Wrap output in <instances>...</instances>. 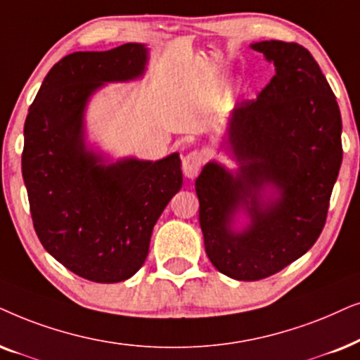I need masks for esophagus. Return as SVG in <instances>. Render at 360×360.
Instances as JSON below:
<instances>
[{
	"label": "esophagus",
	"mask_w": 360,
	"mask_h": 360,
	"mask_svg": "<svg viewBox=\"0 0 360 360\" xmlns=\"http://www.w3.org/2000/svg\"><path fill=\"white\" fill-rule=\"evenodd\" d=\"M202 165H204V155L199 151H191L183 158V171L189 179H194V177L199 174Z\"/></svg>",
	"instance_id": "1"
}]
</instances>
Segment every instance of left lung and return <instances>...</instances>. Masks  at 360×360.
<instances>
[{"label":"left lung","instance_id":"obj_1","mask_svg":"<svg viewBox=\"0 0 360 360\" xmlns=\"http://www.w3.org/2000/svg\"><path fill=\"white\" fill-rule=\"evenodd\" d=\"M276 74L229 120L227 148L238 171L210 161L195 179L199 224L209 260L233 280L271 276L304 255L323 232L342 162V120L336 95L308 49L296 42L252 44ZM265 184L281 193L264 202ZM243 208L251 224L233 233Z\"/></svg>","mask_w":360,"mask_h":360}]
</instances>
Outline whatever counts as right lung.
<instances>
[{
  "label": "right lung",
  "instance_id": "right-lung-1",
  "mask_svg": "<svg viewBox=\"0 0 360 360\" xmlns=\"http://www.w3.org/2000/svg\"><path fill=\"white\" fill-rule=\"evenodd\" d=\"M146 59L136 42L65 56L46 75L24 123L21 166L37 237L67 270L95 283H118L140 270L156 220L183 186L177 153L102 165L85 148L90 95L103 82L140 77Z\"/></svg>",
  "mask_w": 360,
  "mask_h": 360
}]
</instances>
